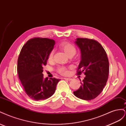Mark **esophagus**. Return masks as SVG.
I'll use <instances>...</instances> for the list:
<instances>
[{
  "label": "esophagus",
  "mask_w": 126,
  "mask_h": 126,
  "mask_svg": "<svg viewBox=\"0 0 126 126\" xmlns=\"http://www.w3.org/2000/svg\"><path fill=\"white\" fill-rule=\"evenodd\" d=\"M63 79H65V80H69V81L71 80H72V79L70 78H64Z\"/></svg>",
  "instance_id": "34e87169"
}]
</instances>
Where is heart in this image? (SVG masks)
<instances>
[{
	"label": "heart",
	"instance_id": "heart-1",
	"mask_svg": "<svg viewBox=\"0 0 126 126\" xmlns=\"http://www.w3.org/2000/svg\"><path fill=\"white\" fill-rule=\"evenodd\" d=\"M60 47L65 52V53L68 56L71 54H75V47L73 45L68 43V42H63V43L60 44ZM53 56H54V50H52L50 52V54H49L48 59L51 60L53 58ZM57 71H58L59 73L63 75H67L68 73H69V71H68L67 68L63 66L59 67L58 68V69H57Z\"/></svg>",
	"mask_w": 126,
	"mask_h": 126
}]
</instances>
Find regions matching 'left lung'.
Returning <instances> with one entry per match:
<instances>
[{
	"instance_id": "left-lung-1",
	"label": "left lung",
	"mask_w": 126,
	"mask_h": 126,
	"mask_svg": "<svg viewBox=\"0 0 126 126\" xmlns=\"http://www.w3.org/2000/svg\"><path fill=\"white\" fill-rule=\"evenodd\" d=\"M75 43L81 52L77 74L83 72L86 77L74 94L83 100H92L102 92L107 81L109 66L108 57L105 49L97 41L78 38Z\"/></svg>"
}]
</instances>
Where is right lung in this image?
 <instances>
[{
	"label": "right lung",
	"instance_id": "right-lung-1",
	"mask_svg": "<svg viewBox=\"0 0 126 126\" xmlns=\"http://www.w3.org/2000/svg\"><path fill=\"white\" fill-rule=\"evenodd\" d=\"M54 40L34 38L22 47L18 57L17 71L26 94L35 100H45L54 94L59 79L44 78L43 67L54 49Z\"/></svg>",
	"mask_w": 126,
	"mask_h": 126
}]
</instances>
